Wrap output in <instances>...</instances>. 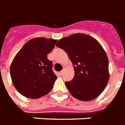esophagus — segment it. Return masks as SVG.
I'll list each match as a JSON object with an SVG mask.
<instances>
[{
  "label": "esophagus",
  "mask_w": 125,
  "mask_h": 125,
  "mask_svg": "<svg viewBox=\"0 0 125 125\" xmlns=\"http://www.w3.org/2000/svg\"><path fill=\"white\" fill-rule=\"evenodd\" d=\"M63 73V71H60V72L59 73V75H62Z\"/></svg>",
  "instance_id": "34e87169"
}]
</instances>
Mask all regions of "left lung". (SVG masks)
I'll return each mask as SVG.
<instances>
[{
	"instance_id": "1",
	"label": "left lung",
	"mask_w": 125,
	"mask_h": 125,
	"mask_svg": "<svg viewBox=\"0 0 125 125\" xmlns=\"http://www.w3.org/2000/svg\"><path fill=\"white\" fill-rule=\"evenodd\" d=\"M56 45L68 53L75 76L65 84L71 95L82 101L98 97L109 82V61L105 51L94 38L84 34L64 37Z\"/></svg>"
}]
</instances>
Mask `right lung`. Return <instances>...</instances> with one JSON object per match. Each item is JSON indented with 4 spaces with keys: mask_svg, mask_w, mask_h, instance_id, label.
I'll return each instance as SVG.
<instances>
[{
    "mask_svg": "<svg viewBox=\"0 0 125 125\" xmlns=\"http://www.w3.org/2000/svg\"><path fill=\"white\" fill-rule=\"evenodd\" d=\"M56 43L57 40L51 39H33L16 54L10 66V75L14 87L21 95L36 99L51 91L57 76L47 55Z\"/></svg>",
    "mask_w": 125,
    "mask_h": 125,
    "instance_id": "obj_1",
    "label": "right lung"
}]
</instances>
